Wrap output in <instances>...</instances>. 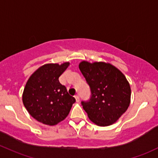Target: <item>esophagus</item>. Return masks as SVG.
I'll use <instances>...</instances> for the list:
<instances>
[{
  "label": "esophagus",
  "mask_w": 158,
  "mask_h": 158,
  "mask_svg": "<svg viewBox=\"0 0 158 158\" xmlns=\"http://www.w3.org/2000/svg\"><path fill=\"white\" fill-rule=\"evenodd\" d=\"M75 98H76V100L77 103H79V97L78 96V95H75Z\"/></svg>",
  "instance_id": "34e87169"
}]
</instances>
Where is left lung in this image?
Instances as JSON below:
<instances>
[{"label": "left lung", "mask_w": 158, "mask_h": 158, "mask_svg": "<svg viewBox=\"0 0 158 158\" xmlns=\"http://www.w3.org/2000/svg\"><path fill=\"white\" fill-rule=\"evenodd\" d=\"M79 70L91 88V98L82 101L88 118L98 126H109L118 121L131 103V90L124 74L105 62H81Z\"/></svg>", "instance_id": "8db88e82"}]
</instances>
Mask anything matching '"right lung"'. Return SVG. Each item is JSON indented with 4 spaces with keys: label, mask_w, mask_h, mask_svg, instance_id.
Wrapping results in <instances>:
<instances>
[{
    "label": "right lung",
    "mask_w": 158,
    "mask_h": 158,
    "mask_svg": "<svg viewBox=\"0 0 158 158\" xmlns=\"http://www.w3.org/2000/svg\"><path fill=\"white\" fill-rule=\"evenodd\" d=\"M69 65V62L43 65L26 83L23 104L29 114L43 124L53 126L64 120L76 102L58 79Z\"/></svg>",
    "instance_id": "1"
}]
</instances>
